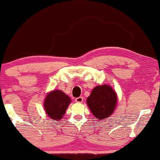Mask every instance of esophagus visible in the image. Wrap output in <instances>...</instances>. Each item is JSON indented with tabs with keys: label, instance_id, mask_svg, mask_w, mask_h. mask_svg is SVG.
Masks as SVG:
<instances>
[{
	"label": "esophagus",
	"instance_id": "esophagus-1",
	"mask_svg": "<svg viewBox=\"0 0 160 160\" xmlns=\"http://www.w3.org/2000/svg\"><path fill=\"white\" fill-rule=\"evenodd\" d=\"M75 100H76V102L81 103V102H83V97H77V98H76V99H75Z\"/></svg>",
	"mask_w": 160,
	"mask_h": 160
}]
</instances>
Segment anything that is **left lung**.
<instances>
[{"label": "left lung", "instance_id": "8db88e82", "mask_svg": "<svg viewBox=\"0 0 160 160\" xmlns=\"http://www.w3.org/2000/svg\"><path fill=\"white\" fill-rule=\"evenodd\" d=\"M118 97L115 91L108 84L95 87L87 99V105L92 114L99 120H106L113 113Z\"/></svg>", "mask_w": 160, "mask_h": 160}]
</instances>
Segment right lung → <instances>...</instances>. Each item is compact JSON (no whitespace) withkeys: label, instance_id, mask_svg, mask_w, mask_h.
<instances>
[{"label":"right lung","instance_id":"1","mask_svg":"<svg viewBox=\"0 0 160 160\" xmlns=\"http://www.w3.org/2000/svg\"><path fill=\"white\" fill-rule=\"evenodd\" d=\"M70 102V97L63 91L54 90L47 94L43 106L50 119L58 121L62 119Z\"/></svg>","mask_w":160,"mask_h":160}]
</instances>
